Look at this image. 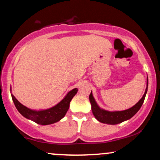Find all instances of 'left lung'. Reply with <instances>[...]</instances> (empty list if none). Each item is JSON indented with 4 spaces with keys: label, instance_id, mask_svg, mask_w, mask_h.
Returning a JSON list of instances; mask_svg holds the SVG:
<instances>
[{
    "label": "left lung",
    "instance_id": "8db88e82",
    "mask_svg": "<svg viewBox=\"0 0 160 160\" xmlns=\"http://www.w3.org/2000/svg\"><path fill=\"white\" fill-rule=\"evenodd\" d=\"M148 79L147 80V88L145 89V92L142 98L132 108L122 111H108L100 108L96 102H95V99L93 98L92 93L91 92L90 95H89V101H90L92 111L93 115L95 116V118L99 122H102V123L110 125H116L120 123V122H123V121H126L128 120V119L132 118L139 111V109H140L143 103H144L145 96H146L147 92H148Z\"/></svg>",
    "mask_w": 160,
    "mask_h": 160
}]
</instances>
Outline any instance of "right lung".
I'll use <instances>...</instances> for the list:
<instances>
[{
	"label": "right lung",
	"instance_id": "1",
	"mask_svg": "<svg viewBox=\"0 0 160 160\" xmlns=\"http://www.w3.org/2000/svg\"><path fill=\"white\" fill-rule=\"evenodd\" d=\"M78 90V89L77 88L72 89L56 106L43 111H33L29 109L20 103L13 95L11 94V95L16 109L23 117L34 121L38 124L49 125L58 122L65 117L69 108L70 102L73 97L77 94Z\"/></svg>",
	"mask_w": 160,
	"mask_h": 160
}]
</instances>
